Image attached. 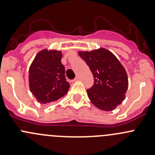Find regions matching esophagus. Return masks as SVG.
I'll return each instance as SVG.
<instances>
[{
  "mask_svg": "<svg viewBox=\"0 0 155 155\" xmlns=\"http://www.w3.org/2000/svg\"><path fill=\"white\" fill-rule=\"evenodd\" d=\"M79 79V76H76V78H75L74 79H73V82H76V81H78Z\"/></svg>",
  "mask_w": 155,
  "mask_h": 155,
  "instance_id": "obj_1",
  "label": "esophagus"
}]
</instances>
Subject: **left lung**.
Listing matches in <instances>:
<instances>
[{"mask_svg": "<svg viewBox=\"0 0 155 155\" xmlns=\"http://www.w3.org/2000/svg\"><path fill=\"white\" fill-rule=\"evenodd\" d=\"M94 76V83L87 89L91 102L104 111H112L125 99L128 87L127 72L115 54L104 48L79 51Z\"/></svg>", "mask_w": 155, "mask_h": 155, "instance_id": "1", "label": "left lung"}]
</instances>
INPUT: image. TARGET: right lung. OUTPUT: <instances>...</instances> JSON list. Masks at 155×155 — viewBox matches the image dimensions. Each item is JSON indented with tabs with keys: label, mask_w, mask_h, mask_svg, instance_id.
Returning <instances> with one entry per match:
<instances>
[{
	"label": "right lung",
	"mask_w": 155,
	"mask_h": 155,
	"mask_svg": "<svg viewBox=\"0 0 155 155\" xmlns=\"http://www.w3.org/2000/svg\"><path fill=\"white\" fill-rule=\"evenodd\" d=\"M61 58V51L44 48L37 53L30 66V91L40 104H51L68 92L70 85L65 79Z\"/></svg>",
	"instance_id": "add662e5"
}]
</instances>
